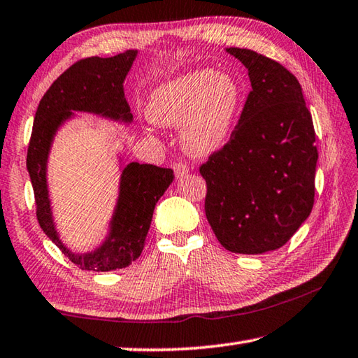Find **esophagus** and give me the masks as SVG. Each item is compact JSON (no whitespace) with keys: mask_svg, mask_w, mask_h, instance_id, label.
Returning <instances> with one entry per match:
<instances>
[{"mask_svg":"<svg viewBox=\"0 0 358 358\" xmlns=\"http://www.w3.org/2000/svg\"><path fill=\"white\" fill-rule=\"evenodd\" d=\"M173 172H175V177H177V178H183L185 175L189 172V167L183 164V162H175Z\"/></svg>","mask_w":358,"mask_h":358,"instance_id":"obj_1","label":"esophagus"}]
</instances>
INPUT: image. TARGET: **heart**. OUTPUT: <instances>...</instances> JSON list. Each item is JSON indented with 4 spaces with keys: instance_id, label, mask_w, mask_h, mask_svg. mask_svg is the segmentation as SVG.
Wrapping results in <instances>:
<instances>
[{
    "instance_id": "heart-1",
    "label": "heart",
    "mask_w": 358,
    "mask_h": 358,
    "mask_svg": "<svg viewBox=\"0 0 358 358\" xmlns=\"http://www.w3.org/2000/svg\"><path fill=\"white\" fill-rule=\"evenodd\" d=\"M243 101V88L229 72L197 69L157 87L147 115L155 124L180 126L181 147L205 157L224 147Z\"/></svg>"
}]
</instances>
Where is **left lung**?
<instances>
[{
  "label": "left lung",
  "instance_id": "left-lung-1",
  "mask_svg": "<svg viewBox=\"0 0 358 358\" xmlns=\"http://www.w3.org/2000/svg\"><path fill=\"white\" fill-rule=\"evenodd\" d=\"M251 92L230 141L201 166L205 215L226 250L264 254L286 245L314 203L317 148L294 74L248 48H226Z\"/></svg>",
  "mask_w": 358,
  "mask_h": 358
}]
</instances>
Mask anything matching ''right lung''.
<instances>
[{"mask_svg":"<svg viewBox=\"0 0 358 358\" xmlns=\"http://www.w3.org/2000/svg\"><path fill=\"white\" fill-rule=\"evenodd\" d=\"M136 57L137 50H126L110 58L80 59L52 83L36 110L27 155L36 216L47 237L82 270L112 271L134 262L145 246L156 203L173 181L172 169L129 162L121 171L117 205L104 241L93 251L72 252L59 238L47 185L53 138L66 121L76 117L74 112L94 113L129 124L132 113L123 83Z\"/></svg>","mask_w":358,"mask_h":358,"instance_id":"1","label":"right lung"}]
</instances>
